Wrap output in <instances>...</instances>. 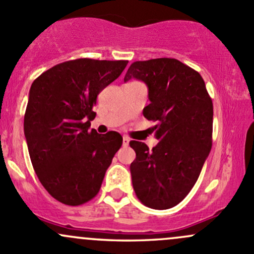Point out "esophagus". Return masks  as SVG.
Listing matches in <instances>:
<instances>
[{
    "instance_id": "esophagus-1",
    "label": "esophagus",
    "mask_w": 254,
    "mask_h": 254,
    "mask_svg": "<svg viewBox=\"0 0 254 254\" xmlns=\"http://www.w3.org/2000/svg\"><path fill=\"white\" fill-rule=\"evenodd\" d=\"M129 142H130V138L127 137V136H124V137H123V145L127 146L129 145Z\"/></svg>"
}]
</instances>
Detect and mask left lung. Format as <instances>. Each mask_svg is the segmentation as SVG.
<instances>
[{
  "mask_svg": "<svg viewBox=\"0 0 254 254\" xmlns=\"http://www.w3.org/2000/svg\"><path fill=\"white\" fill-rule=\"evenodd\" d=\"M137 79L148 87L143 117L154 122L159 142L130 141L136 153L130 164L136 196L153 209L179 204L201 174L212 148L213 102L198 71L174 58L137 61L124 81Z\"/></svg>",
  "mask_w": 254,
  "mask_h": 254,
  "instance_id": "left-lung-1",
  "label": "left lung"
}]
</instances>
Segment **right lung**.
<instances>
[{
    "mask_svg": "<svg viewBox=\"0 0 254 254\" xmlns=\"http://www.w3.org/2000/svg\"><path fill=\"white\" fill-rule=\"evenodd\" d=\"M127 64L80 58L52 66L31 84L24 135L40 183L61 203L92 199L122 146L119 132L100 135L90 127L97 95Z\"/></svg>",
    "mask_w": 254,
    "mask_h": 254,
    "instance_id": "1",
    "label": "right lung"
}]
</instances>
